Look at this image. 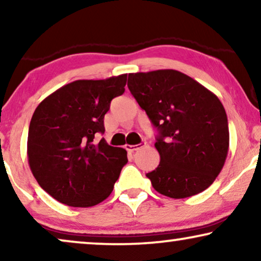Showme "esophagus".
Instances as JSON below:
<instances>
[{
	"label": "esophagus",
	"mask_w": 261,
	"mask_h": 261,
	"mask_svg": "<svg viewBox=\"0 0 261 261\" xmlns=\"http://www.w3.org/2000/svg\"><path fill=\"white\" fill-rule=\"evenodd\" d=\"M145 146H146V142H141V144H138V145H126V149L128 152H135L138 151V149L145 147Z\"/></svg>",
	"instance_id": "34e87169"
}]
</instances>
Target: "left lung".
<instances>
[{"instance_id":"left-lung-1","label":"left lung","mask_w":261,"mask_h":261,"mask_svg":"<svg viewBox=\"0 0 261 261\" xmlns=\"http://www.w3.org/2000/svg\"><path fill=\"white\" fill-rule=\"evenodd\" d=\"M127 85L159 132L160 163L146 174L152 187L171 198L204 191L229 147L227 114L217 96L177 70L129 73Z\"/></svg>"}]
</instances>
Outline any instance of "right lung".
Instances as JSON below:
<instances>
[{"label":"right lung","instance_id":"1","mask_svg":"<svg viewBox=\"0 0 261 261\" xmlns=\"http://www.w3.org/2000/svg\"><path fill=\"white\" fill-rule=\"evenodd\" d=\"M127 74L64 85L37 107L28 129L27 155L39 185L64 204L88 208L112 194L127 152L105 139L110 102L124 92Z\"/></svg>","mask_w":261,"mask_h":261}]
</instances>
